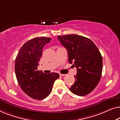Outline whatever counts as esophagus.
I'll list each match as a JSON object with an SVG mask.
<instances>
[{"label":"esophagus","instance_id":"obj_1","mask_svg":"<svg viewBox=\"0 0 120 120\" xmlns=\"http://www.w3.org/2000/svg\"><path fill=\"white\" fill-rule=\"evenodd\" d=\"M60 76H65L66 74H60Z\"/></svg>","mask_w":120,"mask_h":120}]
</instances>
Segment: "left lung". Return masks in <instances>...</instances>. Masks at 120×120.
<instances>
[{
	"label": "left lung",
	"instance_id": "8db88e82",
	"mask_svg": "<svg viewBox=\"0 0 120 120\" xmlns=\"http://www.w3.org/2000/svg\"><path fill=\"white\" fill-rule=\"evenodd\" d=\"M57 38L68 51L69 63L77 68L70 90L79 96L89 94L99 83L102 73L103 59L99 50L92 41L83 36L70 34Z\"/></svg>",
	"mask_w": 120,
	"mask_h": 120
}]
</instances>
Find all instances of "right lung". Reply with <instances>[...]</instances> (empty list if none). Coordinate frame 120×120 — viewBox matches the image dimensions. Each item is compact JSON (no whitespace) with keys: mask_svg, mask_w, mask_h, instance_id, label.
<instances>
[{"mask_svg":"<svg viewBox=\"0 0 120 120\" xmlns=\"http://www.w3.org/2000/svg\"><path fill=\"white\" fill-rule=\"evenodd\" d=\"M50 38H35L22 46L15 60V70L18 83L28 96L38 100L43 99L50 94L58 73L45 74L38 70L43 47Z\"/></svg>","mask_w":120,"mask_h":120,"instance_id":"right-lung-1","label":"right lung"}]
</instances>
